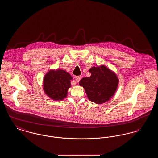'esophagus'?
Segmentation results:
<instances>
[{"label": "esophagus", "mask_w": 158, "mask_h": 158, "mask_svg": "<svg viewBox=\"0 0 158 158\" xmlns=\"http://www.w3.org/2000/svg\"><path fill=\"white\" fill-rule=\"evenodd\" d=\"M81 79V77L78 76H76L75 81L76 82H79L80 81V80Z\"/></svg>", "instance_id": "1"}]
</instances>
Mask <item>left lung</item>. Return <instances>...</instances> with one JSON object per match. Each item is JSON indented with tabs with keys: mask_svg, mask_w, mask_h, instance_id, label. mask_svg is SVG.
Instances as JSON below:
<instances>
[{
	"mask_svg": "<svg viewBox=\"0 0 158 158\" xmlns=\"http://www.w3.org/2000/svg\"><path fill=\"white\" fill-rule=\"evenodd\" d=\"M90 77L79 81L90 101L101 104L108 101L115 94L118 85V78L112 70L105 66L92 67L89 70Z\"/></svg>",
	"mask_w": 158,
	"mask_h": 158,
	"instance_id": "left-lung-1",
	"label": "left lung"
}]
</instances>
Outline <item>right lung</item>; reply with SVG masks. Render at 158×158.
Wrapping results in <instances>:
<instances>
[{
	"label": "right lung",
	"mask_w": 158,
	"mask_h": 158,
	"mask_svg": "<svg viewBox=\"0 0 158 158\" xmlns=\"http://www.w3.org/2000/svg\"><path fill=\"white\" fill-rule=\"evenodd\" d=\"M72 77L64 70H51L44 76L43 89L45 94L54 101L63 100L67 97Z\"/></svg>",
	"instance_id": "1"
}]
</instances>
